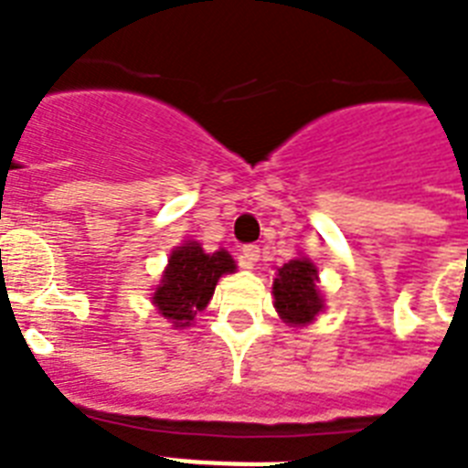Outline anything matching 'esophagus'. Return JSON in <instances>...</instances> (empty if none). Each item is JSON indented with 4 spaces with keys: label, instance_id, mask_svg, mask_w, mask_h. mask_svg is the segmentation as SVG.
<instances>
[{
    "label": "esophagus",
    "instance_id": "34e87169",
    "mask_svg": "<svg viewBox=\"0 0 468 468\" xmlns=\"http://www.w3.org/2000/svg\"><path fill=\"white\" fill-rule=\"evenodd\" d=\"M257 260H260V248L257 245H245V248L240 250V262L242 267H255Z\"/></svg>",
    "mask_w": 468,
    "mask_h": 468
}]
</instances>
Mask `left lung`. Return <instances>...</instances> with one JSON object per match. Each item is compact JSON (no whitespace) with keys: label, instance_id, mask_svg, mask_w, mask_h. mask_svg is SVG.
<instances>
[{"label":"left lung","instance_id":"1","mask_svg":"<svg viewBox=\"0 0 468 468\" xmlns=\"http://www.w3.org/2000/svg\"><path fill=\"white\" fill-rule=\"evenodd\" d=\"M271 293L274 306L289 325H308L323 311V296L318 292V270L308 257H299L279 267Z\"/></svg>","mask_w":468,"mask_h":468}]
</instances>
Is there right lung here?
<instances>
[{"label":"right lung","instance_id":"right-lung-1","mask_svg":"<svg viewBox=\"0 0 468 468\" xmlns=\"http://www.w3.org/2000/svg\"><path fill=\"white\" fill-rule=\"evenodd\" d=\"M230 271H235V262L226 250L206 255L198 242H184L172 250L153 303L175 327H189L208 306L218 279Z\"/></svg>","mask_w":468,"mask_h":468}]
</instances>
